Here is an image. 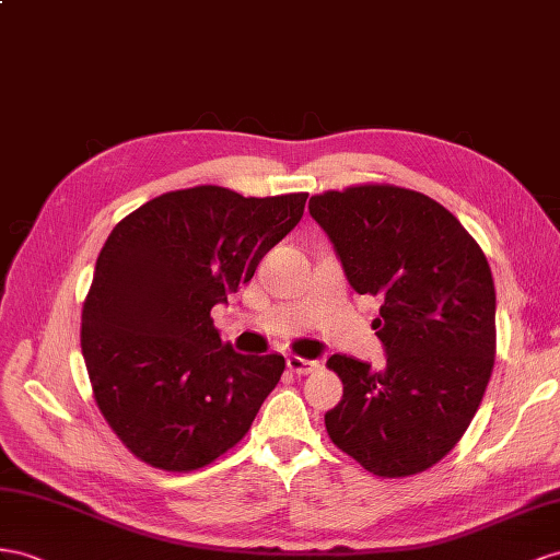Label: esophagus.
Masks as SVG:
<instances>
[{
	"label": "esophagus",
	"instance_id": "34e87169",
	"mask_svg": "<svg viewBox=\"0 0 560 560\" xmlns=\"http://www.w3.org/2000/svg\"><path fill=\"white\" fill-rule=\"evenodd\" d=\"M285 364H289V369L298 376H307V374H312V371H317V366H319L317 362L305 360V357H298V354H289Z\"/></svg>",
	"mask_w": 560,
	"mask_h": 560
}]
</instances>
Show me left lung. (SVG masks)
<instances>
[{"instance_id": "1", "label": "left lung", "mask_w": 560, "mask_h": 560, "mask_svg": "<svg viewBox=\"0 0 560 560\" xmlns=\"http://www.w3.org/2000/svg\"><path fill=\"white\" fill-rule=\"evenodd\" d=\"M352 289L381 295L385 366L334 354L342 399L328 438L378 478H407L454 450L482 402L497 352L487 257L438 200L395 184L310 198Z\"/></svg>"}]
</instances>
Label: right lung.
Returning a JSON list of instances; mask_svg holds the SVG:
<instances>
[{"mask_svg":"<svg viewBox=\"0 0 560 560\" xmlns=\"http://www.w3.org/2000/svg\"><path fill=\"white\" fill-rule=\"evenodd\" d=\"M305 200L203 184L158 196L113 226L80 346L98 409L143 464L167 472L212 464L277 388L283 357L234 352L210 310L253 279Z\"/></svg>","mask_w":560,"mask_h":560,"instance_id":"1","label":"right lung"}]
</instances>
